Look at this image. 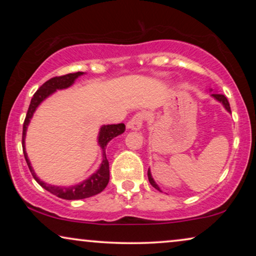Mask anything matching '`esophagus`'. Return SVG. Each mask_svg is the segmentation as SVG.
Instances as JSON below:
<instances>
[{
  "instance_id": "1",
  "label": "esophagus",
  "mask_w": 256,
  "mask_h": 256,
  "mask_svg": "<svg viewBox=\"0 0 256 256\" xmlns=\"http://www.w3.org/2000/svg\"><path fill=\"white\" fill-rule=\"evenodd\" d=\"M144 120H146V115L143 113L135 114L134 116L127 122V128L132 129V130H140V129L142 128Z\"/></svg>"
}]
</instances>
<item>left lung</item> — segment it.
Wrapping results in <instances>:
<instances>
[{"instance_id": "1", "label": "left lung", "mask_w": 256, "mask_h": 256, "mask_svg": "<svg viewBox=\"0 0 256 256\" xmlns=\"http://www.w3.org/2000/svg\"><path fill=\"white\" fill-rule=\"evenodd\" d=\"M212 96L216 100H218L219 102H222V104H224V107L226 108V110H227V112H230V102H228V100H227V98H226L225 96H222V94H216V93H213V94H212ZM148 180H149V182H150V184H152L154 188H157V190H158V191H160V188H158V185H157V184H156V182L154 180V178H152V172H150V170H148Z\"/></svg>"}]
</instances>
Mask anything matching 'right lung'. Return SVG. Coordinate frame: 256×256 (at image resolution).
Segmentation results:
<instances>
[{
  "label": "right lung",
  "mask_w": 256,
  "mask_h": 256,
  "mask_svg": "<svg viewBox=\"0 0 256 256\" xmlns=\"http://www.w3.org/2000/svg\"><path fill=\"white\" fill-rule=\"evenodd\" d=\"M84 72H76V73H68V74L60 76H54L48 80L46 82H44L40 88L37 90V92L34 94L32 99H31L29 110H28L26 120L23 124V136H22V146H23V154L26 157V164L29 166V169L32 174V176L38 184L45 190L51 192L52 194L57 196V197L62 199H66V200H76V199H84L92 197L100 194L101 191H104V188L107 186L108 182H110V163L106 157V146L110 140L116 138L118 135H121L124 132L126 126L124 124H107L102 126L100 128L99 136H98V143L102 149V162L98 171H96L92 176H90L87 180H85L82 183L72 185V186H56V185H50L44 183L43 180H40V178L36 176L34 171L31 166V163L29 158H28L26 152V129L28 126L30 124L31 118L34 113V110H37V107L40 106L42 101H44L48 96H51L52 93H54L57 90H64L68 88L74 82V80L78 76H82Z\"/></svg>",
  "instance_id": "add662e5"
}]
</instances>
